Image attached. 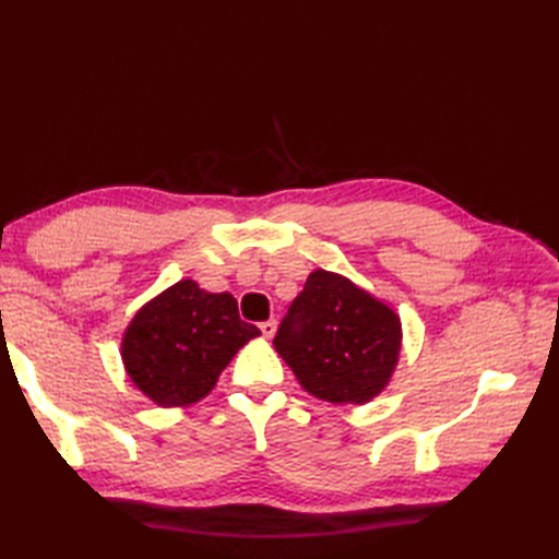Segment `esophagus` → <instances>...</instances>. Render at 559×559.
<instances>
[{
    "label": "esophagus",
    "instance_id": "esophagus-1",
    "mask_svg": "<svg viewBox=\"0 0 559 559\" xmlns=\"http://www.w3.org/2000/svg\"><path fill=\"white\" fill-rule=\"evenodd\" d=\"M261 334H264V338H273V334H276V319H269V322H261Z\"/></svg>",
    "mask_w": 559,
    "mask_h": 559
}]
</instances>
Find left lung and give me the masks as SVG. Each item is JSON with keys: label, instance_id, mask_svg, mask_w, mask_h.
Segmentation results:
<instances>
[{"label": "left lung", "instance_id": "obj_1", "mask_svg": "<svg viewBox=\"0 0 559 559\" xmlns=\"http://www.w3.org/2000/svg\"><path fill=\"white\" fill-rule=\"evenodd\" d=\"M401 317L341 273L317 269L293 300L273 346L300 386L329 403H370L401 355Z\"/></svg>", "mask_w": 559, "mask_h": 559}]
</instances>
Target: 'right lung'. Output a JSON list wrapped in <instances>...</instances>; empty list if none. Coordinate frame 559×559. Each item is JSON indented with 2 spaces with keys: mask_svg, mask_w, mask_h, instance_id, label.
<instances>
[{
  "mask_svg": "<svg viewBox=\"0 0 559 559\" xmlns=\"http://www.w3.org/2000/svg\"><path fill=\"white\" fill-rule=\"evenodd\" d=\"M259 334L242 322L230 293H206L185 278L132 317L120 353L141 394L160 408H185L209 396L237 350Z\"/></svg>",
  "mask_w": 559,
  "mask_h": 559,
  "instance_id": "add662e5",
  "label": "right lung"
}]
</instances>
